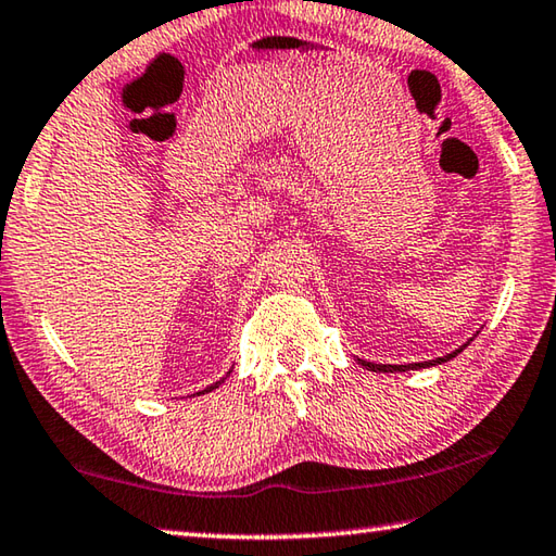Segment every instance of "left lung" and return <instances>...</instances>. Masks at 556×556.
Returning a JSON list of instances; mask_svg holds the SVG:
<instances>
[{"instance_id": "1", "label": "left lung", "mask_w": 556, "mask_h": 556, "mask_svg": "<svg viewBox=\"0 0 556 556\" xmlns=\"http://www.w3.org/2000/svg\"><path fill=\"white\" fill-rule=\"evenodd\" d=\"M471 344V339L466 344H462L459 349H454L452 354H446V356H440V358H434V362H420V364H403V366H395V364H374V362H364V358H356L358 364H362L364 368H368V371H378V374H403V371H417V368H430V366H437V364H444V362H450V358H454L456 354H462L466 346Z\"/></svg>"}]
</instances>
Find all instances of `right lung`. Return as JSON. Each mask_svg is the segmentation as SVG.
I'll return each mask as SVG.
<instances>
[{
	"label": "right lung",
	"instance_id": "add662e5",
	"mask_svg": "<svg viewBox=\"0 0 556 556\" xmlns=\"http://www.w3.org/2000/svg\"><path fill=\"white\" fill-rule=\"evenodd\" d=\"M231 374V368H229V371H227V376ZM227 376H224V378H227ZM224 378H222V381H217V383H212V386H207V388H204V391H200L198 395H204V393H210V391H214V388H219L222 383H224Z\"/></svg>",
	"mask_w": 556,
	"mask_h": 556
}]
</instances>
